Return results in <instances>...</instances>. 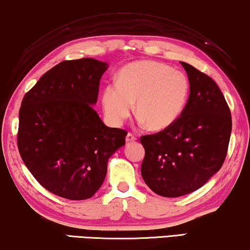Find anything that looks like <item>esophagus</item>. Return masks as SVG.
Instances as JSON below:
<instances>
[{"label": "esophagus", "mask_w": 250, "mask_h": 250, "mask_svg": "<svg viewBox=\"0 0 250 250\" xmlns=\"http://www.w3.org/2000/svg\"><path fill=\"white\" fill-rule=\"evenodd\" d=\"M136 138L137 137H136L135 134L128 132L127 135H126V142H134V141H136Z\"/></svg>", "instance_id": "1"}]
</instances>
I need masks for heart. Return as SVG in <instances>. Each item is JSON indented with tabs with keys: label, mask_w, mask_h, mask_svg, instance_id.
Instances as JSON below:
<instances>
[{
	"label": "heart",
	"mask_w": 250,
	"mask_h": 250,
	"mask_svg": "<svg viewBox=\"0 0 250 250\" xmlns=\"http://www.w3.org/2000/svg\"><path fill=\"white\" fill-rule=\"evenodd\" d=\"M190 94L182 72L152 60L129 63L120 71L116 85L104 88L102 103L110 124L120 126L134 110L151 130H163L181 116Z\"/></svg>",
	"instance_id": "1"
}]
</instances>
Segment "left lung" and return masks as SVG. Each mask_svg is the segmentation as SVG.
Here are the masks:
<instances>
[{"instance_id":"8db88e82","label":"left lung","mask_w":250,"mask_h":250,"mask_svg":"<svg viewBox=\"0 0 250 250\" xmlns=\"http://www.w3.org/2000/svg\"><path fill=\"white\" fill-rule=\"evenodd\" d=\"M181 64L190 83L181 116L170 127L140 138L145 149L143 180L167 198L198 190L220 170L232 127L229 106L214 80L189 63Z\"/></svg>"}]
</instances>
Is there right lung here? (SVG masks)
Listing matches in <instances>:
<instances>
[{
  "label": "right lung",
  "instance_id": "add662e5",
  "mask_svg": "<svg viewBox=\"0 0 250 250\" xmlns=\"http://www.w3.org/2000/svg\"><path fill=\"white\" fill-rule=\"evenodd\" d=\"M107 63L82 58L48 70L22 99L18 148L45 190L86 200L105 180L110 155L127 132L107 127L93 108Z\"/></svg>",
  "mask_w": 250,
  "mask_h": 250
}]
</instances>
